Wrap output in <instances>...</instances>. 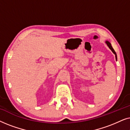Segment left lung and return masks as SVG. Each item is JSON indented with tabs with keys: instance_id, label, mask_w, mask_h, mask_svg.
Returning <instances> with one entry per match:
<instances>
[{
	"instance_id": "1",
	"label": "left lung",
	"mask_w": 130,
	"mask_h": 130,
	"mask_svg": "<svg viewBox=\"0 0 130 130\" xmlns=\"http://www.w3.org/2000/svg\"><path fill=\"white\" fill-rule=\"evenodd\" d=\"M105 42H106V44H107V45L108 46V47H109V48H110V50H111L112 51V53H113V54H114L115 55V58H116V60H117V54H116V53H115V51H114V50H113V48H112V45H111V43H110V42H109V41H106Z\"/></svg>"
}]
</instances>
